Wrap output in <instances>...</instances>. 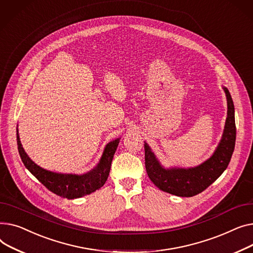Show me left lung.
Segmentation results:
<instances>
[{
    "mask_svg": "<svg viewBox=\"0 0 253 253\" xmlns=\"http://www.w3.org/2000/svg\"><path fill=\"white\" fill-rule=\"evenodd\" d=\"M224 91L228 101V117L221 140L211 158L200 166L190 169H165L147 143L145 148V167L152 183L169 194L192 197L210 187L228 168L235 148L236 125L235 108L231 94L227 87Z\"/></svg>",
    "mask_w": 253,
    "mask_h": 253,
    "instance_id": "obj_1",
    "label": "left lung"
}]
</instances>
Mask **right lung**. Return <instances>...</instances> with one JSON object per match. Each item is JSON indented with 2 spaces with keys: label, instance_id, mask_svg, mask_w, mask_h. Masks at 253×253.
Returning <instances> with one entry per match:
<instances>
[{
  "label": "right lung",
  "instance_id": "obj_1",
  "mask_svg": "<svg viewBox=\"0 0 253 253\" xmlns=\"http://www.w3.org/2000/svg\"><path fill=\"white\" fill-rule=\"evenodd\" d=\"M16 131L18 151L25 168L48 190L58 196L67 199L80 198L91 194L105 184L109 175L113 155L121 139L118 138L106 145L98 166L91 171L84 174L58 173L42 169L28 157L21 145L18 128H16Z\"/></svg>",
  "mask_w": 253,
  "mask_h": 253
}]
</instances>
